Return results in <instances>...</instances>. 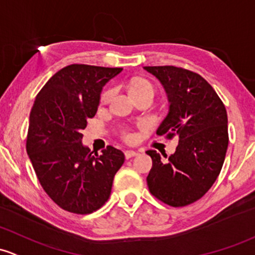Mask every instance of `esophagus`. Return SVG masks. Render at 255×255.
Here are the masks:
<instances>
[{"label": "esophagus", "mask_w": 255, "mask_h": 255, "mask_svg": "<svg viewBox=\"0 0 255 255\" xmlns=\"http://www.w3.org/2000/svg\"><path fill=\"white\" fill-rule=\"evenodd\" d=\"M136 155H138V152L133 151V150H126V151H125L126 159H130V157L136 156Z\"/></svg>", "instance_id": "34e87169"}]
</instances>
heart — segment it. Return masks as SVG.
I'll use <instances>...</instances> for the list:
<instances>
[{
	"instance_id": "b5f03b06",
	"label": "heart",
	"mask_w": 255,
	"mask_h": 255,
	"mask_svg": "<svg viewBox=\"0 0 255 255\" xmlns=\"http://www.w3.org/2000/svg\"><path fill=\"white\" fill-rule=\"evenodd\" d=\"M129 93L132 94V96L134 98V96H138L140 95V94H145V93L155 94V89H154V85H152L149 80L144 78H138L130 82ZM112 94H114V90L110 89V88H107V89L104 90L100 95V104L105 105V104L109 103L112 98ZM120 135L121 138H122L125 141H127V143H132V141H134L135 139L134 133H133L130 129H128V128H123V129H121Z\"/></svg>"
}]
</instances>
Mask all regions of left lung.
I'll return each instance as SVG.
<instances>
[{"label":"left lung","mask_w":255,"mask_h":255,"mask_svg":"<svg viewBox=\"0 0 255 255\" xmlns=\"http://www.w3.org/2000/svg\"><path fill=\"white\" fill-rule=\"evenodd\" d=\"M144 69L161 82L170 101V111L156 134L178 138L167 161L155 150L146 151L152 160L146 177L149 191L170 206L189 205L211 188L224 165L229 145L226 109L198 73L175 66Z\"/></svg>","instance_id":"obj_1"}]
</instances>
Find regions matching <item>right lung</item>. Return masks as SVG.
<instances>
[{
  "instance_id": "add662e5",
  "label": "right lung",
  "mask_w": 255,
  "mask_h": 255,
  "mask_svg": "<svg viewBox=\"0 0 255 255\" xmlns=\"http://www.w3.org/2000/svg\"><path fill=\"white\" fill-rule=\"evenodd\" d=\"M121 71L69 64L51 77L31 107L26 152L44 191L69 213L92 214L105 204L125 162V154L114 146L93 155L82 144L103 87Z\"/></svg>"
}]
</instances>
